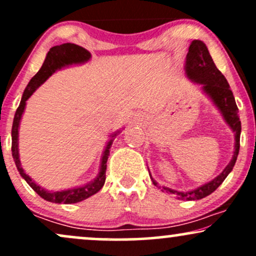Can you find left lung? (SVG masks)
I'll use <instances>...</instances> for the list:
<instances>
[{
    "mask_svg": "<svg viewBox=\"0 0 256 256\" xmlns=\"http://www.w3.org/2000/svg\"><path fill=\"white\" fill-rule=\"evenodd\" d=\"M184 68L186 77L194 83L201 85L202 91L210 98L213 104L218 108L226 124L230 126L231 130L234 132V155H232L228 165L222 170V172L219 176H216V178L208 182V183L201 185V186L196 188L194 190H190V192H178V190L170 189L167 186H160L162 192L173 194V195L177 196L178 200L196 201V200L204 198L206 196L210 195L213 192H216L219 185L225 180L228 173L234 168L240 152V122L238 116V108H237L230 85H228L224 76L222 74V72L216 68L207 46L202 40H194L190 44ZM149 176H150L152 184L155 186H158V182L152 179L150 173H149Z\"/></svg>",
    "mask_w": 256,
    "mask_h": 256,
    "instance_id": "1",
    "label": "left lung"
}]
</instances>
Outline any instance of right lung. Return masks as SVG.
Segmentation results:
<instances>
[{"instance_id":"1","label":"right lung","mask_w":256,"mask_h":256,"mask_svg":"<svg viewBox=\"0 0 256 256\" xmlns=\"http://www.w3.org/2000/svg\"><path fill=\"white\" fill-rule=\"evenodd\" d=\"M91 58V54L83 46H77L73 43H64L61 46H55L50 48V50L46 54V60L34 77L31 78L30 83L28 84L26 89L22 94V101H20L19 107L16 112L13 120V126H12V155H13L14 162L19 171L20 176L25 179L32 189L36 192L40 198L46 200V201L52 202V204H77V202L83 201V200L90 198V196L95 195L102 189L106 182V170H107V160L110 156V150L112 143H113L114 137L119 134V130L116 131L114 134H110L112 140H108L107 146H106L104 154L101 158V166H100V172L94 180L89 183L82 185V186L73 188V189L61 190V192H48V190L43 189L42 186L34 183L32 178L26 174L24 168L22 167V162L19 158V126L20 120H22V114H24L26 101L31 98L32 94L36 91L38 88L46 80L52 73L58 70L64 68V67H68L71 64H82L88 62Z\"/></svg>"}]
</instances>
